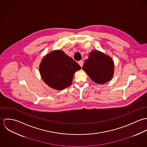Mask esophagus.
I'll list each match as a JSON object with an SVG mask.
<instances>
[{
  "instance_id": "obj_1",
  "label": "esophagus",
  "mask_w": 147,
  "mask_h": 147,
  "mask_svg": "<svg viewBox=\"0 0 147 147\" xmlns=\"http://www.w3.org/2000/svg\"><path fill=\"white\" fill-rule=\"evenodd\" d=\"M79 65L82 67H83V63H84V62H83V61H79Z\"/></svg>"
}]
</instances>
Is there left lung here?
Wrapping results in <instances>:
<instances>
[{
    "mask_svg": "<svg viewBox=\"0 0 147 147\" xmlns=\"http://www.w3.org/2000/svg\"><path fill=\"white\" fill-rule=\"evenodd\" d=\"M83 69L94 83L104 84L112 79L114 64L109 56L98 50H93L85 61Z\"/></svg>",
    "mask_w": 147,
    "mask_h": 147,
    "instance_id": "1",
    "label": "left lung"
}]
</instances>
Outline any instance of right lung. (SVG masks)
<instances>
[{"instance_id":"add662e5","label":"right lung","mask_w":147,"mask_h":147,"mask_svg":"<svg viewBox=\"0 0 147 147\" xmlns=\"http://www.w3.org/2000/svg\"><path fill=\"white\" fill-rule=\"evenodd\" d=\"M81 67L61 50L46 55L40 63L39 69L44 82L58 90L70 86L76 71Z\"/></svg>"}]
</instances>
